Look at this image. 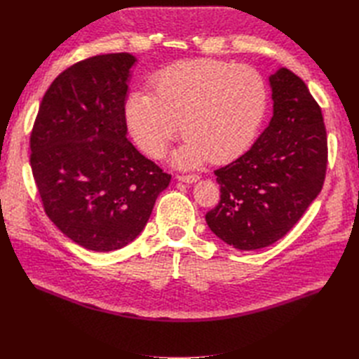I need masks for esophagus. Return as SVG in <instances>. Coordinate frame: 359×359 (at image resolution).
<instances>
[{"label":"esophagus","mask_w":359,"mask_h":359,"mask_svg":"<svg viewBox=\"0 0 359 359\" xmlns=\"http://www.w3.org/2000/svg\"><path fill=\"white\" fill-rule=\"evenodd\" d=\"M177 178L178 181H182V182H196L199 180L198 175H178Z\"/></svg>","instance_id":"1"}]
</instances>
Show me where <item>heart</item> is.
<instances>
[{
    "mask_svg": "<svg viewBox=\"0 0 359 359\" xmlns=\"http://www.w3.org/2000/svg\"><path fill=\"white\" fill-rule=\"evenodd\" d=\"M153 94L136 91L124 106L127 127L151 158L165 156L181 128L186 144L173 156L180 168L212 160L227 163L244 154L264 121L268 93L250 66L202 58L158 72Z\"/></svg>",
    "mask_w": 359,
    "mask_h": 359,
    "instance_id": "obj_1",
    "label": "heart"
}]
</instances>
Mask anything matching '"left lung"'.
I'll return each instance as SVG.
<instances>
[{
    "instance_id": "1",
    "label": "left lung",
    "mask_w": 359,
    "mask_h": 359,
    "mask_svg": "<svg viewBox=\"0 0 359 359\" xmlns=\"http://www.w3.org/2000/svg\"><path fill=\"white\" fill-rule=\"evenodd\" d=\"M274 115L255 145L214 170L220 202L206 212L210 229L238 250L283 238L323 187L328 139L320 106L287 69L269 78Z\"/></svg>"
}]
</instances>
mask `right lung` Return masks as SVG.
Returning a JSON list of instances; mask_svg holds the SVG:
<instances>
[{
	"instance_id": "right-lung-1",
	"label": "right lung",
	"mask_w": 359,
	"mask_h": 359,
	"mask_svg": "<svg viewBox=\"0 0 359 359\" xmlns=\"http://www.w3.org/2000/svg\"><path fill=\"white\" fill-rule=\"evenodd\" d=\"M130 53L73 64L43 95L29 163L43 210L72 241L93 252L123 248L144 231L170 182L127 139Z\"/></svg>"
}]
</instances>
